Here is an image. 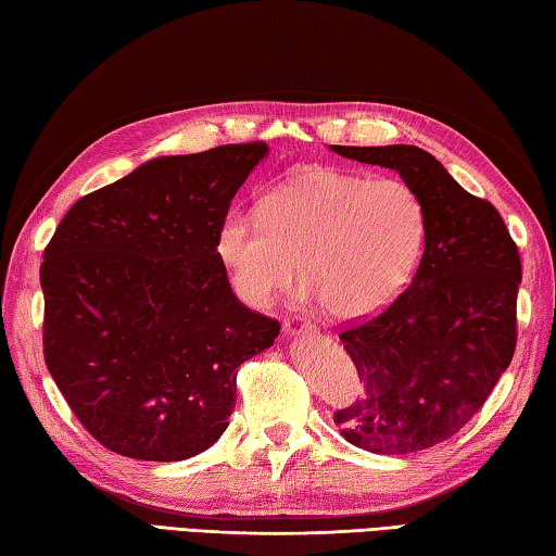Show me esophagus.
Listing matches in <instances>:
<instances>
[{
    "label": "esophagus",
    "instance_id": "obj_1",
    "mask_svg": "<svg viewBox=\"0 0 556 556\" xmlns=\"http://www.w3.org/2000/svg\"><path fill=\"white\" fill-rule=\"evenodd\" d=\"M285 332L291 337H299V334H315L317 329L313 323H305V320H301V317H287Z\"/></svg>",
    "mask_w": 556,
    "mask_h": 556
}]
</instances>
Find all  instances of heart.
<instances>
[{"label":"heart","instance_id":"heart-1","mask_svg":"<svg viewBox=\"0 0 556 556\" xmlns=\"http://www.w3.org/2000/svg\"><path fill=\"white\" fill-rule=\"evenodd\" d=\"M428 241V212L401 179L315 169L275 188L260 217H224L217 255L243 303L267 308L293 277L337 320L387 308L408 287Z\"/></svg>","mask_w":556,"mask_h":556}]
</instances>
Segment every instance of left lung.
Here are the masks:
<instances>
[{
	"instance_id": "8db88e82",
	"label": "left lung",
	"mask_w": 556,
	"mask_h": 556,
	"mask_svg": "<svg viewBox=\"0 0 556 556\" xmlns=\"http://www.w3.org/2000/svg\"><path fill=\"white\" fill-rule=\"evenodd\" d=\"M329 150L399 172L428 212L410 287L382 315L339 334L363 394L334 413L353 446L420 452L464 428L509 368L521 257L494 205L460 188L422 148Z\"/></svg>"
}]
</instances>
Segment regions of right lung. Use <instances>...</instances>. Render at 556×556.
Returning a JSON list of instances; mask_svg holds the SVG:
<instances>
[{"label":"right lung","mask_w":556,"mask_h":556,"mask_svg":"<svg viewBox=\"0 0 556 556\" xmlns=\"http://www.w3.org/2000/svg\"><path fill=\"white\" fill-rule=\"evenodd\" d=\"M265 143L140 164L80 198L45 248V363L96 440L140 460L215 444L236 370L279 323L233 296L217 229Z\"/></svg>","instance_id":"obj_1"}]
</instances>
